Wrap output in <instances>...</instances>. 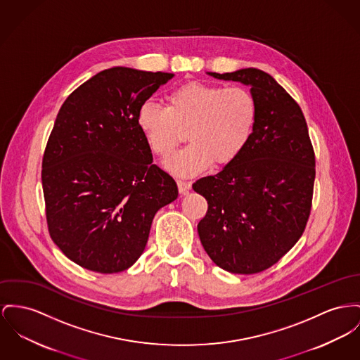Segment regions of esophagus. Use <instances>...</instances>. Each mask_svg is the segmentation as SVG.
<instances>
[{
  "instance_id": "esophagus-1",
  "label": "esophagus",
  "mask_w": 360,
  "mask_h": 360,
  "mask_svg": "<svg viewBox=\"0 0 360 360\" xmlns=\"http://www.w3.org/2000/svg\"><path fill=\"white\" fill-rule=\"evenodd\" d=\"M177 187H179V192L180 193H186V192H188V190H191V183L190 181L179 180L177 181Z\"/></svg>"
}]
</instances>
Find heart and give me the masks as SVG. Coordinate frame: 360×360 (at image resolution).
I'll use <instances>...</instances> for the list:
<instances>
[{
    "instance_id": "b5f03b06",
    "label": "heart",
    "mask_w": 360,
    "mask_h": 360,
    "mask_svg": "<svg viewBox=\"0 0 360 360\" xmlns=\"http://www.w3.org/2000/svg\"><path fill=\"white\" fill-rule=\"evenodd\" d=\"M257 115V99L250 90L193 80L170 90L167 106L143 102L136 120L162 160L188 138L191 144L167 167L177 176L192 177L212 165L224 168L236 161L252 135Z\"/></svg>"
}]
</instances>
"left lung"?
I'll return each instance as SVG.
<instances>
[{"mask_svg": "<svg viewBox=\"0 0 360 360\" xmlns=\"http://www.w3.org/2000/svg\"><path fill=\"white\" fill-rule=\"evenodd\" d=\"M209 75L250 86L258 115L238 160L192 184L209 205L198 233L217 266L255 274L277 264L306 229L315 154L300 106L269 73L245 68Z\"/></svg>", "mask_w": 360, "mask_h": 360, "instance_id": "1", "label": "left lung"}]
</instances>
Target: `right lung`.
I'll use <instances>...</instances> for the list:
<instances>
[{
  "mask_svg": "<svg viewBox=\"0 0 360 360\" xmlns=\"http://www.w3.org/2000/svg\"><path fill=\"white\" fill-rule=\"evenodd\" d=\"M173 73L115 67L63 103L42 160L49 233L75 264L127 270L143 254L155 213L177 184L153 164L138 109Z\"/></svg>",
  "mask_w": 360,
  "mask_h": 360,
  "instance_id": "1",
  "label": "right lung"
}]
</instances>
